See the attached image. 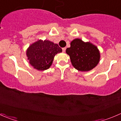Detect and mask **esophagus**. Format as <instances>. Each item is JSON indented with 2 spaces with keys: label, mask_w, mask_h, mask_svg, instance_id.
I'll use <instances>...</instances> for the list:
<instances>
[{
  "label": "esophagus",
  "mask_w": 121,
  "mask_h": 121,
  "mask_svg": "<svg viewBox=\"0 0 121 121\" xmlns=\"http://www.w3.org/2000/svg\"><path fill=\"white\" fill-rule=\"evenodd\" d=\"M62 50H63V53H64V52H65V50H66V48H65V47H64V48H62Z\"/></svg>",
  "instance_id": "obj_1"
}]
</instances>
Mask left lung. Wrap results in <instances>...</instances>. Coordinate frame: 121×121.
<instances>
[{"mask_svg":"<svg viewBox=\"0 0 121 121\" xmlns=\"http://www.w3.org/2000/svg\"><path fill=\"white\" fill-rule=\"evenodd\" d=\"M66 49L71 62L75 69L80 71H88L95 67L100 60V53L97 46L90 42H84L75 39Z\"/></svg>","mask_w":121,"mask_h":121,"instance_id":"obj_1","label":"left lung"}]
</instances>
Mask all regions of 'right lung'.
Returning <instances> with one entry per match:
<instances>
[{
  "instance_id": "1",
  "label": "right lung",
  "mask_w": 121,
  "mask_h": 121,
  "mask_svg": "<svg viewBox=\"0 0 121 121\" xmlns=\"http://www.w3.org/2000/svg\"><path fill=\"white\" fill-rule=\"evenodd\" d=\"M62 52L57 44L49 40H39L30 45L26 50V56L30 65L38 70H45L52 65L57 53Z\"/></svg>"
}]
</instances>
